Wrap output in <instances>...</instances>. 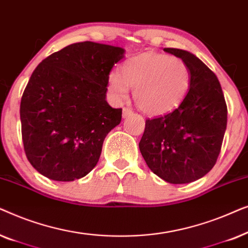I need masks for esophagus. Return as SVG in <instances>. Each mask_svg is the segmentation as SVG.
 <instances>
[{
	"label": "esophagus",
	"instance_id": "esophagus-1",
	"mask_svg": "<svg viewBox=\"0 0 248 248\" xmlns=\"http://www.w3.org/2000/svg\"><path fill=\"white\" fill-rule=\"evenodd\" d=\"M132 114H133V111H132V109H130V108H123V117L124 118L128 117Z\"/></svg>",
	"mask_w": 248,
	"mask_h": 248
}]
</instances>
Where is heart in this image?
<instances>
[{
  "instance_id": "1",
  "label": "heart",
  "mask_w": 248,
  "mask_h": 248,
  "mask_svg": "<svg viewBox=\"0 0 248 248\" xmlns=\"http://www.w3.org/2000/svg\"><path fill=\"white\" fill-rule=\"evenodd\" d=\"M191 86V72L179 57L161 53H143L122 64L120 73L108 76L107 87L115 100L128 97L133 89L135 104L143 113L160 116L176 109Z\"/></svg>"
}]
</instances>
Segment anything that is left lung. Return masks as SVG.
Masks as SVG:
<instances>
[{
    "label": "left lung",
    "instance_id": "8db88e82",
    "mask_svg": "<svg viewBox=\"0 0 248 248\" xmlns=\"http://www.w3.org/2000/svg\"><path fill=\"white\" fill-rule=\"evenodd\" d=\"M187 64L191 86L170 113L145 121L139 148L148 167L170 184H186L211 170L227 127V105L218 78L187 50L164 48Z\"/></svg>",
    "mask_w": 248,
    "mask_h": 248
}]
</instances>
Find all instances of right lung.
<instances>
[{"label":"right lung","mask_w":248,"mask_h":248,"mask_svg":"<svg viewBox=\"0 0 248 248\" xmlns=\"http://www.w3.org/2000/svg\"><path fill=\"white\" fill-rule=\"evenodd\" d=\"M124 49L105 44H71L39 63L20 104L23 148L45 177L72 182L99 160L106 135L121 123L122 108L106 101L111 69Z\"/></svg>","instance_id":"1"}]
</instances>
